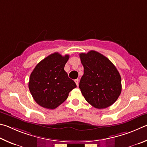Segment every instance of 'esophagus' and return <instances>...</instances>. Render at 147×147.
Here are the masks:
<instances>
[{"label":"esophagus","instance_id":"34e87169","mask_svg":"<svg viewBox=\"0 0 147 147\" xmlns=\"http://www.w3.org/2000/svg\"><path fill=\"white\" fill-rule=\"evenodd\" d=\"M75 82H76V84H77V86H79V79H76L75 80Z\"/></svg>","mask_w":147,"mask_h":147}]
</instances>
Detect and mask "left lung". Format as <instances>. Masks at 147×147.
Wrapping results in <instances>:
<instances>
[{"instance_id":"obj_1","label":"left lung","mask_w":147,"mask_h":147,"mask_svg":"<svg viewBox=\"0 0 147 147\" xmlns=\"http://www.w3.org/2000/svg\"><path fill=\"white\" fill-rule=\"evenodd\" d=\"M84 74L79 83L86 101L98 109H106L117 101L121 92V78L117 68L96 51L79 53Z\"/></svg>"}]
</instances>
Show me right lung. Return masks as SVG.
Wrapping results in <instances>:
<instances>
[{
    "label": "right lung",
    "instance_id": "obj_1",
    "mask_svg": "<svg viewBox=\"0 0 147 147\" xmlns=\"http://www.w3.org/2000/svg\"><path fill=\"white\" fill-rule=\"evenodd\" d=\"M68 59V55L62 56L55 52L39 62L33 69L28 87L33 98L40 107L56 109L77 86L64 71Z\"/></svg>",
    "mask_w": 147,
    "mask_h": 147
}]
</instances>
